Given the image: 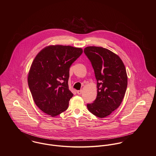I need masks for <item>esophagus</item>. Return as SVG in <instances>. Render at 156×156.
Here are the masks:
<instances>
[{
  "label": "esophagus",
  "mask_w": 156,
  "mask_h": 156,
  "mask_svg": "<svg viewBox=\"0 0 156 156\" xmlns=\"http://www.w3.org/2000/svg\"><path fill=\"white\" fill-rule=\"evenodd\" d=\"M83 92V90H77V93L79 94V95H80L81 94H82Z\"/></svg>",
  "instance_id": "obj_1"
}]
</instances>
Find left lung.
<instances>
[{"label": "left lung", "mask_w": 156, "mask_h": 156, "mask_svg": "<svg viewBox=\"0 0 156 156\" xmlns=\"http://www.w3.org/2000/svg\"><path fill=\"white\" fill-rule=\"evenodd\" d=\"M84 53L97 81V98L87 108L96 116L105 118L115 111L124 98L127 87L126 67L119 56L107 48L89 46L85 48Z\"/></svg>", "instance_id": "8db88e82"}]
</instances>
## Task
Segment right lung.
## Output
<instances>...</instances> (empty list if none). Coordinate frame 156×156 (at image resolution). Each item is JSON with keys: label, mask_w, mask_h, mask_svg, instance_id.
Wrapping results in <instances>:
<instances>
[{"label": "right lung", "mask_w": 156, "mask_h": 156, "mask_svg": "<svg viewBox=\"0 0 156 156\" xmlns=\"http://www.w3.org/2000/svg\"><path fill=\"white\" fill-rule=\"evenodd\" d=\"M82 52V48L51 45L35 56L27 82L35 105L45 113L54 117L67 110L73 96L68 84L69 68Z\"/></svg>", "instance_id": "add662e5"}]
</instances>
